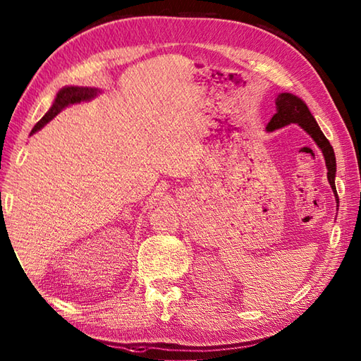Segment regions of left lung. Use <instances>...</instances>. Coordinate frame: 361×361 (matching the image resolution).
Instances as JSON below:
<instances>
[{
	"label": "left lung",
	"instance_id": "left-lung-1",
	"mask_svg": "<svg viewBox=\"0 0 361 361\" xmlns=\"http://www.w3.org/2000/svg\"><path fill=\"white\" fill-rule=\"evenodd\" d=\"M288 124H298L307 132L313 141L318 144L326 159L327 166V180L331 185L334 194L336 197V188H335V172H336V159L331 142L327 141L324 133L321 132L319 126L317 124L315 118L312 116L309 106L304 104L298 96L291 93H281L276 97V113L270 119L267 126V132H273L281 127H286ZM336 203H338V197H336Z\"/></svg>",
	"mask_w": 361,
	"mask_h": 361
}]
</instances>
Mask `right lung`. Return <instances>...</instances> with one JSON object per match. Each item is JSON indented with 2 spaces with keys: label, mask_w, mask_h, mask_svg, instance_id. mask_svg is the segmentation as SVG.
<instances>
[{
  "label": "right lung",
  "mask_w": 361,
  "mask_h": 361,
  "mask_svg": "<svg viewBox=\"0 0 361 361\" xmlns=\"http://www.w3.org/2000/svg\"><path fill=\"white\" fill-rule=\"evenodd\" d=\"M96 94H97L96 88H88V87H65V88H62L57 93L56 101H54L49 111L46 113L44 116L37 122L35 127L32 128V132H30V135H34L42 127L48 124V122L52 118H56L57 114L65 109V106L78 104V102H82V101H90V99L94 97Z\"/></svg>",
  "instance_id": "obj_1"
}]
</instances>
